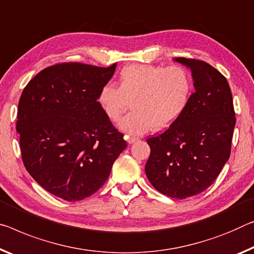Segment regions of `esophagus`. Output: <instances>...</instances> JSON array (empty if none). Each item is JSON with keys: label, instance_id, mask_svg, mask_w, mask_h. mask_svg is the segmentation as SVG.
Listing matches in <instances>:
<instances>
[{"label": "esophagus", "instance_id": "obj_1", "mask_svg": "<svg viewBox=\"0 0 254 254\" xmlns=\"http://www.w3.org/2000/svg\"><path fill=\"white\" fill-rule=\"evenodd\" d=\"M126 140H127V143H133V142H135V141H138V138H136V136H131V135H126Z\"/></svg>", "mask_w": 254, "mask_h": 254}]
</instances>
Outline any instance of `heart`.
<instances>
[{
	"label": "heart",
	"mask_w": 254,
	"mask_h": 254,
	"mask_svg": "<svg viewBox=\"0 0 254 254\" xmlns=\"http://www.w3.org/2000/svg\"><path fill=\"white\" fill-rule=\"evenodd\" d=\"M193 90V76L183 66L132 64L121 71L120 87L107 83L102 88L99 103L113 122L133 108L119 127L139 135L172 127L187 111Z\"/></svg>",
	"instance_id": "b5f03b06"
}]
</instances>
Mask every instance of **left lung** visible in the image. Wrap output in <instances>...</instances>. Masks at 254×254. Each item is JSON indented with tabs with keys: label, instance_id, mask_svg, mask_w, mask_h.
<instances>
[{
	"label": "left lung",
	"instance_id": "obj_1",
	"mask_svg": "<svg viewBox=\"0 0 254 254\" xmlns=\"http://www.w3.org/2000/svg\"><path fill=\"white\" fill-rule=\"evenodd\" d=\"M190 67L195 91L184 114L147 139L146 175L157 191L175 199L199 194L214 183L231 155L235 112L225 76L207 62L175 58Z\"/></svg>",
	"mask_w": 254,
	"mask_h": 254
}]
</instances>
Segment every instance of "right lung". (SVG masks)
<instances>
[{"instance_id": "obj_1", "label": "right lung", "mask_w": 254, "mask_h": 254, "mask_svg": "<svg viewBox=\"0 0 254 254\" xmlns=\"http://www.w3.org/2000/svg\"><path fill=\"white\" fill-rule=\"evenodd\" d=\"M115 69L116 63H59L40 71L22 91L15 127L23 165L59 198L94 194L127 146L98 102Z\"/></svg>"}]
</instances>
